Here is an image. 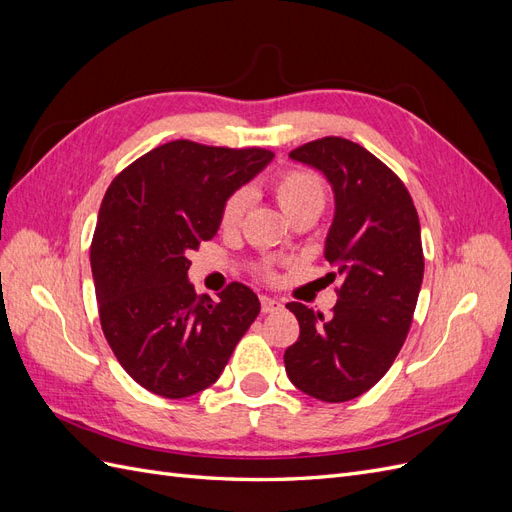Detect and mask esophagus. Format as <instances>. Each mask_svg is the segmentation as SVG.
<instances>
[{
    "instance_id": "1",
    "label": "esophagus",
    "mask_w": 512,
    "mask_h": 512,
    "mask_svg": "<svg viewBox=\"0 0 512 512\" xmlns=\"http://www.w3.org/2000/svg\"><path fill=\"white\" fill-rule=\"evenodd\" d=\"M260 309H262V314H273V312H277V309H282V303L271 299V297H260Z\"/></svg>"
}]
</instances>
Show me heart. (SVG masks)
<instances>
[{
  "instance_id": "b5f03b06",
  "label": "heart",
  "mask_w": 512,
  "mask_h": 512,
  "mask_svg": "<svg viewBox=\"0 0 512 512\" xmlns=\"http://www.w3.org/2000/svg\"><path fill=\"white\" fill-rule=\"evenodd\" d=\"M271 192L277 200V205L288 218H294L297 213L309 211V209H322L324 205V185L320 177L307 168H284L271 179ZM247 207V192L235 190L220 209V226L230 230L237 228L243 213ZM267 277H273L271 271H265Z\"/></svg>"
}]
</instances>
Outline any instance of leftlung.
Segmentation results:
<instances>
[{
	"label": "left lung",
	"mask_w": 512,
	"mask_h": 512,
	"mask_svg": "<svg viewBox=\"0 0 512 512\" xmlns=\"http://www.w3.org/2000/svg\"><path fill=\"white\" fill-rule=\"evenodd\" d=\"M318 168L335 194V218L324 258L337 288L331 318L303 303L286 307L299 320V339L284 352L290 382L329 404L374 386L404 346L421 290L425 258L418 213L393 170L342 136H324L290 151Z\"/></svg>",
	"instance_id": "left-lung-1"
}]
</instances>
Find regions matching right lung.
<instances>
[{
  "instance_id": "right-lung-1",
  "label": "right lung",
  "mask_w": 512,
  "mask_h": 512,
  "mask_svg": "<svg viewBox=\"0 0 512 512\" xmlns=\"http://www.w3.org/2000/svg\"><path fill=\"white\" fill-rule=\"evenodd\" d=\"M273 160L260 147L170 141L108 185L91 241L100 324L121 367L168 399L220 378L260 312L245 284L196 297L188 252L213 239L224 200Z\"/></svg>"
}]
</instances>
